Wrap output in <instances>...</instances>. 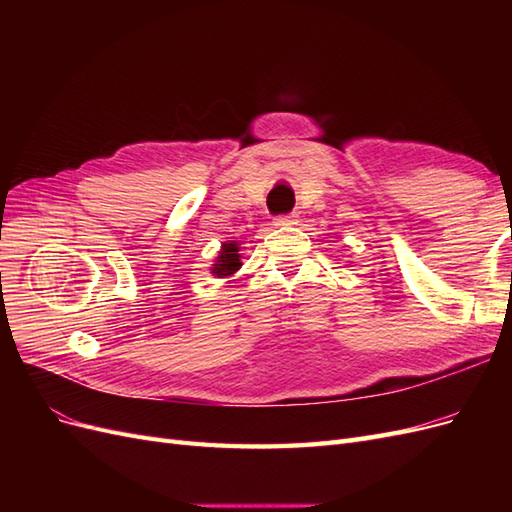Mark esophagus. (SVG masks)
Wrapping results in <instances>:
<instances>
[{
    "label": "esophagus",
    "mask_w": 512,
    "mask_h": 512,
    "mask_svg": "<svg viewBox=\"0 0 512 512\" xmlns=\"http://www.w3.org/2000/svg\"><path fill=\"white\" fill-rule=\"evenodd\" d=\"M299 220H297V215L294 213H290V215H280V218H275V226H292V224H297Z\"/></svg>",
    "instance_id": "esophagus-1"
}]
</instances>
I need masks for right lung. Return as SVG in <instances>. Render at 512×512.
Returning <instances> with one entry per match:
<instances>
[{
	"mask_svg": "<svg viewBox=\"0 0 512 512\" xmlns=\"http://www.w3.org/2000/svg\"><path fill=\"white\" fill-rule=\"evenodd\" d=\"M241 269V256H239V243L237 241H226L222 243L220 256L215 258V265L211 267V273L215 277H230Z\"/></svg>",
	"mask_w": 512,
	"mask_h": 512,
	"instance_id": "add662e5",
	"label": "right lung"
}]
</instances>
